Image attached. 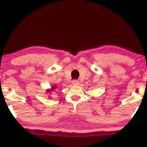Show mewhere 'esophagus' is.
Masks as SVG:
<instances>
[{"instance_id":"obj_1","label":"esophagus","mask_w":147,"mask_h":147,"mask_svg":"<svg viewBox=\"0 0 147 147\" xmlns=\"http://www.w3.org/2000/svg\"><path fill=\"white\" fill-rule=\"evenodd\" d=\"M72 83H73L74 85H78V84H79V81L77 80H74L72 82Z\"/></svg>"}]
</instances>
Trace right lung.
<instances>
[{"instance_id":"right-lung-1","label":"right lung","mask_w":147,"mask_h":147,"mask_svg":"<svg viewBox=\"0 0 147 147\" xmlns=\"http://www.w3.org/2000/svg\"><path fill=\"white\" fill-rule=\"evenodd\" d=\"M56 88V87L55 86V87H54V86H53V87H52V90H54V89H55V88ZM51 90H48V91H51Z\"/></svg>"}]
</instances>
